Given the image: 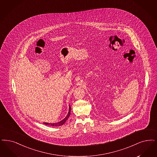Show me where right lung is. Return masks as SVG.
Instances as JSON below:
<instances>
[{
	"label": "right lung",
	"instance_id": "obj_1",
	"mask_svg": "<svg viewBox=\"0 0 157 157\" xmlns=\"http://www.w3.org/2000/svg\"><path fill=\"white\" fill-rule=\"evenodd\" d=\"M71 107L70 105H69V111H68V113L67 114V116H66L61 121H59V122H58V123H44V124H45V125H51V126H55V127H58V126H61V125H63V124L65 123V121L67 120V119L69 118V116H70V114H71Z\"/></svg>",
	"mask_w": 157,
	"mask_h": 157
}]
</instances>
